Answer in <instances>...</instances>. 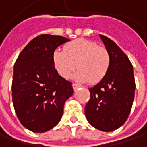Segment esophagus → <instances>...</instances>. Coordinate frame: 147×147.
I'll return each instance as SVG.
<instances>
[{
    "label": "esophagus",
    "mask_w": 147,
    "mask_h": 147,
    "mask_svg": "<svg viewBox=\"0 0 147 147\" xmlns=\"http://www.w3.org/2000/svg\"><path fill=\"white\" fill-rule=\"evenodd\" d=\"M79 87H80V85H78V84H76V83H72V88H73L74 90L77 89Z\"/></svg>",
    "instance_id": "esophagus-1"
}]
</instances>
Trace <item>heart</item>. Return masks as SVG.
Returning <instances> with one entry per match:
<instances>
[{"instance_id": "obj_1", "label": "heart", "mask_w": 147, "mask_h": 147, "mask_svg": "<svg viewBox=\"0 0 147 147\" xmlns=\"http://www.w3.org/2000/svg\"><path fill=\"white\" fill-rule=\"evenodd\" d=\"M64 51L56 49L52 54L53 66L64 79L75 75L80 82L97 84L105 77L111 65V55L106 47L97 42L79 38L64 46Z\"/></svg>"}]
</instances>
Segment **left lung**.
<instances>
[{
	"label": "left lung",
	"mask_w": 147,
	"mask_h": 147,
	"mask_svg": "<svg viewBox=\"0 0 147 147\" xmlns=\"http://www.w3.org/2000/svg\"><path fill=\"white\" fill-rule=\"evenodd\" d=\"M111 55L105 77L88 88L90 100L85 106L88 123L104 132L113 131L128 119L134 98L135 82L133 65L125 53L110 38L100 35Z\"/></svg>",
	"instance_id": "8db88e82"
}]
</instances>
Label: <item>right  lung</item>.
I'll return each mask as SVG.
<instances>
[{
    "instance_id": "add662e5",
    "label": "right lung",
    "mask_w": 147,
    "mask_h": 147,
    "mask_svg": "<svg viewBox=\"0 0 147 147\" xmlns=\"http://www.w3.org/2000/svg\"><path fill=\"white\" fill-rule=\"evenodd\" d=\"M70 40L43 34L30 41L19 53L13 68L12 96L21 124L44 133L60 121L65 101L73 94L72 83L53 66V52Z\"/></svg>"
}]
</instances>
